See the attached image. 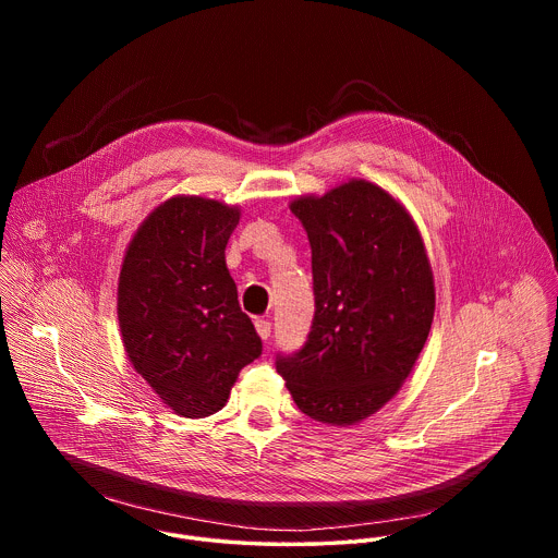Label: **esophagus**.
Masks as SVG:
<instances>
[{"label":"esophagus","mask_w":558,"mask_h":558,"mask_svg":"<svg viewBox=\"0 0 558 558\" xmlns=\"http://www.w3.org/2000/svg\"><path fill=\"white\" fill-rule=\"evenodd\" d=\"M256 331H258V336L263 340H269L271 338V323L265 320V317H258V320H256Z\"/></svg>","instance_id":"34e87169"}]
</instances>
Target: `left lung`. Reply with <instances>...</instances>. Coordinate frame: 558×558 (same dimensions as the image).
I'll use <instances>...</instances> for the list:
<instances>
[{
    "label": "left lung",
    "mask_w": 558,
    "mask_h": 558,
    "mask_svg": "<svg viewBox=\"0 0 558 558\" xmlns=\"http://www.w3.org/2000/svg\"><path fill=\"white\" fill-rule=\"evenodd\" d=\"M315 313L306 342L278 353L298 409L349 426L381 409L420 357L435 313L433 271L407 209L366 181L298 198Z\"/></svg>",
    "instance_id": "obj_1"
}]
</instances>
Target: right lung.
<instances>
[{
    "instance_id": "add662e5",
    "label": "right lung",
    "mask_w": 558,
    "mask_h": 558,
    "mask_svg": "<svg viewBox=\"0 0 558 558\" xmlns=\"http://www.w3.org/2000/svg\"><path fill=\"white\" fill-rule=\"evenodd\" d=\"M235 207L177 196L138 227L119 276V327L130 362L174 413L220 411L263 340L238 304L225 247Z\"/></svg>"
}]
</instances>
